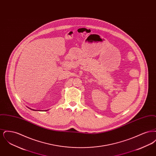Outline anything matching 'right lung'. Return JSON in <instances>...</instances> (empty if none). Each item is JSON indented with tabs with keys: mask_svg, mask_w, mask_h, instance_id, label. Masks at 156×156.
<instances>
[{
	"mask_svg": "<svg viewBox=\"0 0 156 156\" xmlns=\"http://www.w3.org/2000/svg\"><path fill=\"white\" fill-rule=\"evenodd\" d=\"M29 109H31V108H29ZM31 110H33V111H36V110H34V109H31ZM47 111V110H46L45 111Z\"/></svg>",
	"mask_w": 156,
	"mask_h": 156,
	"instance_id": "1",
	"label": "right lung"
}]
</instances>
